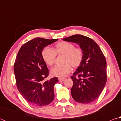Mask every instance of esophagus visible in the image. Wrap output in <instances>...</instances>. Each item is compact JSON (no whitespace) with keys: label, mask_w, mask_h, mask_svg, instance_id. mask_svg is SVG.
I'll return each instance as SVG.
<instances>
[{"label":"esophagus","mask_w":121,"mask_h":121,"mask_svg":"<svg viewBox=\"0 0 121 121\" xmlns=\"http://www.w3.org/2000/svg\"><path fill=\"white\" fill-rule=\"evenodd\" d=\"M65 78H59V82H63L64 81H65Z\"/></svg>","instance_id":"esophagus-1"}]
</instances>
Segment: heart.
I'll return each instance as SVG.
<instances>
[{"label": "heart", "mask_w": 121, "mask_h": 121, "mask_svg": "<svg viewBox=\"0 0 121 121\" xmlns=\"http://www.w3.org/2000/svg\"><path fill=\"white\" fill-rule=\"evenodd\" d=\"M42 58L48 66L54 62L56 55L63 56L61 65H56L52 68L51 73L53 76L63 78L67 76L73 68L78 67L83 60V51L79 48H75L74 44L68 42H61L56 45L53 49L48 47L42 51Z\"/></svg>", "instance_id": "obj_1"}]
</instances>
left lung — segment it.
I'll return each instance as SVG.
<instances>
[{
	"instance_id": "8db88e82",
	"label": "left lung",
	"mask_w": 121,
	"mask_h": 121,
	"mask_svg": "<svg viewBox=\"0 0 121 121\" xmlns=\"http://www.w3.org/2000/svg\"><path fill=\"white\" fill-rule=\"evenodd\" d=\"M63 40L79 45L83 51V60L71 77L72 97L81 104H90L99 97L107 82L106 60L98 45L81 35L68 37Z\"/></svg>"
}]
</instances>
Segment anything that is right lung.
Here are the masks:
<instances>
[{"label": "right lung", "instance_id": "right-lung-1", "mask_svg": "<svg viewBox=\"0 0 121 121\" xmlns=\"http://www.w3.org/2000/svg\"><path fill=\"white\" fill-rule=\"evenodd\" d=\"M58 39L35 38L20 48L14 65V72L18 90L28 103L35 106H45L54 100V86L57 77L45 81L49 70L42 58L45 47Z\"/></svg>", "mask_w": 121, "mask_h": 121}]
</instances>
